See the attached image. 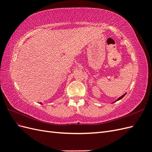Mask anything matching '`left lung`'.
Segmentation results:
<instances>
[{"instance_id":"obj_1","label":"left lung","mask_w":152,"mask_h":152,"mask_svg":"<svg viewBox=\"0 0 152 152\" xmlns=\"http://www.w3.org/2000/svg\"><path fill=\"white\" fill-rule=\"evenodd\" d=\"M126 94V93H125V94H123L122 96H121V97H119V98H118V99H117L116 101H115V102H114L113 103H115V102H117V101H118V100H120V99H122V98H124V96H125Z\"/></svg>"}]
</instances>
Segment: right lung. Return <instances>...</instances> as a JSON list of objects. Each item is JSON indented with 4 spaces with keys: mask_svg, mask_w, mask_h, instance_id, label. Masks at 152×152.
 Masks as SVG:
<instances>
[{
    "mask_svg": "<svg viewBox=\"0 0 152 152\" xmlns=\"http://www.w3.org/2000/svg\"><path fill=\"white\" fill-rule=\"evenodd\" d=\"M40 104H42V103H40Z\"/></svg>",
    "mask_w": 152,
    "mask_h": 152,
    "instance_id": "1",
    "label": "right lung"
}]
</instances>
